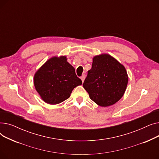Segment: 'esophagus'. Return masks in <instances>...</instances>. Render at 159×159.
Segmentation results:
<instances>
[{"mask_svg":"<svg viewBox=\"0 0 159 159\" xmlns=\"http://www.w3.org/2000/svg\"><path fill=\"white\" fill-rule=\"evenodd\" d=\"M85 77H86V75H82V76H81L80 79H81V80H82V82H84V79H85Z\"/></svg>","mask_w":159,"mask_h":159,"instance_id":"obj_1","label":"esophagus"}]
</instances>
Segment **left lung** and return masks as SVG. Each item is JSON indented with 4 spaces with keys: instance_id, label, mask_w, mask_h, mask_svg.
I'll use <instances>...</instances> for the list:
<instances>
[{
    "instance_id": "8db88e82",
    "label": "left lung",
    "mask_w": 159,
    "mask_h": 159,
    "mask_svg": "<svg viewBox=\"0 0 159 159\" xmlns=\"http://www.w3.org/2000/svg\"><path fill=\"white\" fill-rule=\"evenodd\" d=\"M128 81L124 66L110 55L102 54L93 57L83 87L97 104L107 107L122 98Z\"/></svg>"
}]
</instances>
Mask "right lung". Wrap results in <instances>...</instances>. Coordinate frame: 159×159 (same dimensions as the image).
I'll return each instance as SVG.
<instances>
[{
  "instance_id": "1",
  "label": "right lung",
  "mask_w": 159,
  "mask_h": 159,
  "mask_svg": "<svg viewBox=\"0 0 159 159\" xmlns=\"http://www.w3.org/2000/svg\"><path fill=\"white\" fill-rule=\"evenodd\" d=\"M82 84L73 67L64 56L49 59L36 72L34 85L44 102L59 104L68 99L74 88Z\"/></svg>"
}]
</instances>
